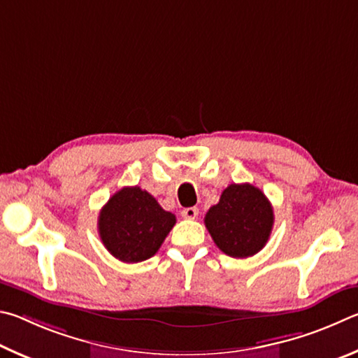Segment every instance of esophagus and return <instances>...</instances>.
I'll use <instances>...</instances> for the list:
<instances>
[{
  "label": "esophagus",
  "mask_w": 358,
  "mask_h": 358,
  "mask_svg": "<svg viewBox=\"0 0 358 358\" xmlns=\"http://www.w3.org/2000/svg\"><path fill=\"white\" fill-rule=\"evenodd\" d=\"M180 215L184 218H189V220H193V218L198 217V209L196 208H185L182 212H180Z\"/></svg>",
  "instance_id": "esophagus-1"
}]
</instances>
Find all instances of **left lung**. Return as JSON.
Here are the masks:
<instances>
[{"instance_id":"8db88e82","label":"left lung","mask_w":358,"mask_h":358,"mask_svg":"<svg viewBox=\"0 0 358 358\" xmlns=\"http://www.w3.org/2000/svg\"><path fill=\"white\" fill-rule=\"evenodd\" d=\"M215 245L231 258H248L268 241L273 227V209L267 196L252 184H231L220 201L204 217Z\"/></svg>"}]
</instances>
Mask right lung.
Instances as JSON below:
<instances>
[{"label":"right lung","instance_id":"add662e5","mask_svg":"<svg viewBox=\"0 0 358 358\" xmlns=\"http://www.w3.org/2000/svg\"><path fill=\"white\" fill-rule=\"evenodd\" d=\"M97 224L105 248L116 259L134 264L159 252L176 215L140 187H124L100 210Z\"/></svg>","mask_w":358,"mask_h":358}]
</instances>
